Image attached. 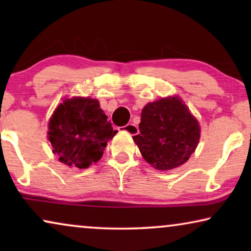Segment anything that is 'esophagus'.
Segmentation results:
<instances>
[{"mask_svg":"<svg viewBox=\"0 0 251 251\" xmlns=\"http://www.w3.org/2000/svg\"><path fill=\"white\" fill-rule=\"evenodd\" d=\"M119 129L121 130V131H126V132H128L132 136H135V135H137V133H138V126H137L136 125H133V123H128V125L120 126Z\"/></svg>","mask_w":251,"mask_h":251,"instance_id":"obj_1","label":"esophagus"}]
</instances>
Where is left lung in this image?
I'll use <instances>...</instances> for the list:
<instances>
[{
  "mask_svg": "<svg viewBox=\"0 0 251 251\" xmlns=\"http://www.w3.org/2000/svg\"><path fill=\"white\" fill-rule=\"evenodd\" d=\"M139 131L132 138L144 159L157 170H170L186 162L200 139L197 119L177 97L147 104Z\"/></svg>",
  "mask_w": 251,
  "mask_h": 251,
  "instance_id": "8db88e82",
  "label": "left lung"
}]
</instances>
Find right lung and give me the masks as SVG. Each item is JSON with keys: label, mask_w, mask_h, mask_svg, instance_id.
Wrapping results in <instances>:
<instances>
[{"label": "right lung", "mask_w": 251, "mask_h": 251, "mask_svg": "<svg viewBox=\"0 0 251 251\" xmlns=\"http://www.w3.org/2000/svg\"><path fill=\"white\" fill-rule=\"evenodd\" d=\"M113 130L99 102L91 98L65 99L49 122V140L59 161L70 167L85 169L104 153Z\"/></svg>", "instance_id": "obj_1"}]
</instances>
